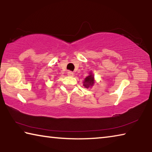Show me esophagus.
<instances>
[{"mask_svg":"<svg viewBox=\"0 0 152 152\" xmlns=\"http://www.w3.org/2000/svg\"><path fill=\"white\" fill-rule=\"evenodd\" d=\"M67 74H68V75L70 76H74V73L72 72H71V71H68V72H67Z\"/></svg>","mask_w":152,"mask_h":152,"instance_id":"obj_1","label":"esophagus"}]
</instances>
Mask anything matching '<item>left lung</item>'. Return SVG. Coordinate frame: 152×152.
<instances>
[{"instance_id": "obj_1", "label": "left lung", "mask_w": 152, "mask_h": 152, "mask_svg": "<svg viewBox=\"0 0 152 152\" xmlns=\"http://www.w3.org/2000/svg\"><path fill=\"white\" fill-rule=\"evenodd\" d=\"M84 86L86 88H88L89 87H91L93 86L94 84V76L92 72H90L89 76H88L86 78L84 79Z\"/></svg>"}]
</instances>
